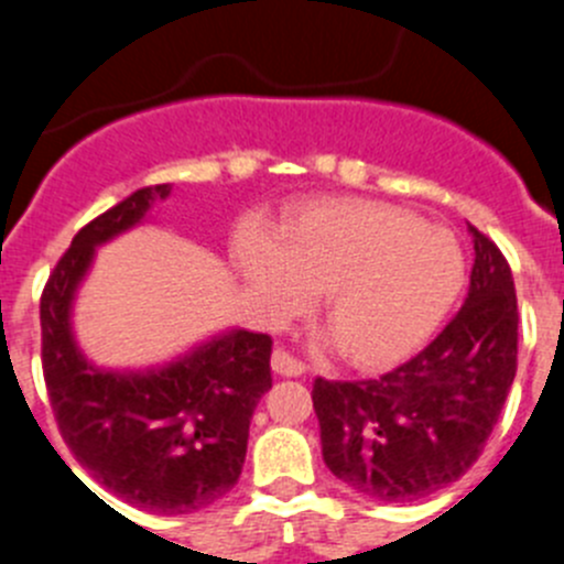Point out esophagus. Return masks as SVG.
Returning <instances> with one entry per match:
<instances>
[{"mask_svg":"<svg viewBox=\"0 0 564 564\" xmlns=\"http://www.w3.org/2000/svg\"><path fill=\"white\" fill-rule=\"evenodd\" d=\"M272 371H278L281 377H300L305 375V364L286 349H275L272 352Z\"/></svg>","mask_w":564,"mask_h":564,"instance_id":"esophagus-1","label":"esophagus"}]
</instances>
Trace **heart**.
<instances>
[{"instance_id":"heart-1","label":"heart","mask_w":564,"mask_h":564,"mask_svg":"<svg viewBox=\"0 0 564 564\" xmlns=\"http://www.w3.org/2000/svg\"><path fill=\"white\" fill-rule=\"evenodd\" d=\"M239 267L275 319L322 314L349 364L382 369L427 341L466 281V259L444 228L382 200L322 198L289 209L281 239L245 234Z\"/></svg>"}]
</instances>
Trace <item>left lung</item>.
<instances>
[{
    "instance_id": "obj_1",
    "label": "left lung",
    "mask_w": 564,
    "mask_h": 564,
    "mask_svg": "<svg viewBox=\"0 0 564 564\" xmlns=\"http://www.w3.org/2000/svg\"><path fill=\"white\" fill-rule=\"evenodd\" d=\"M466 305L438 338L377 380H322L314 399L325 466L377 501L457 482L482 455L518 369V300L501 250L468 226Z\"/></svg>"
}]
</instances>
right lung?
<instances>
[{
    "mask_svg": "<svg viewBox=\"0 0 564 564\" xmlns=\"http://www.w3.org/2000/svg\"><path fill=\"white\" fill-rule=\"evenodd\" d=\"M171 189H137L76 234L43 289L41 355L59 435L82 468L126 505L184 516L215 505L242 474L250 419L272 388V338L228 330L171 364L120 371L87 360L70 325L98 245L140 226Z\"/></svg>",
    "mask_w": 564,
    "mask_h": 564,
    "instance_id": "add662e5",
    "label": "right lung"
}]
</instances>
